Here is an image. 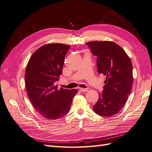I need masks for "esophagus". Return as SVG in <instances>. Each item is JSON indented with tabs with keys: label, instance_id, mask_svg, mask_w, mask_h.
<instances>
[{
	"label": "esophagus",
	"instance_id": "1",
	"mask_svg": "<svg viewBox=\"0 0 152 152\" xmlns=\"http://www.w3.org/2000/svg\"><path fill=\"white\" fill-rule=\"evenodd\" d=\"M80 91L81 92H88V89L87 88H80Z\"/></svg>",
	"mask_w": 152,
	"mask_h": 152
}]
</instances>
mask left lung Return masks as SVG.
I'll return each mask as SVG.
<instances>
[{"label":"left lung","instance_id":"obj_1","mask_svg":"<svg viewBox=\"0 0 152 152\" xmlns=\"http://www.w3.org/2000/svg\"><path fill=\"white\" fill-rule=\"evenodd\" d=\"M86 44L92 55L97 57L98 73L106 76L104 90L93 110L103 117L114 115L124 107L132 88L130 59L122 48L113 42L94 41Z\"/></svg>","mask_w":152,"mask_h":152}]
</instances>
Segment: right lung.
Listing matches in <instances>:
<instances>
[{
	"label": "right lung",
	"mask_w": 152,
	"mask_h": 152,
	"mask_svg": "<svg viewBox=\"0 0 152 152\" xmlns=\"http://www.w3.org/2000/svg\"><path fill=\"white\" fill-rule=\"evenodd\" d=\"M69 45H45L30 58L25 70V86L33 106L49 120L61 118L68 113L77 90L60 88L55 83L62 74Z\"/></svg>",
	"instance_id": "obj_1"
}]
</instances>
